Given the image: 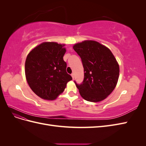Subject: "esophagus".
<instances>
[{
	"instance_id": "obj_1",
	"label": "esophagus",
	"mask_w": 146,
	"mask_h": 146,
	"mask_svg": "<svg viewBox=\"0 0 146 146\" xmlns=\"http://www.w3.org/2000/svg\"><path fill=\"white\" fill-rule=\"evenodd\" d=\"M71 76H72V78L74 79V74H71Z\"/></svg>"
}]
</instances>
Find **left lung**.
<instances>
[{"instance_id": "obj_1", "label": "left lung", "mask_w": 146, "mask_h": 146, "mask_svg": "<svg viewBox=\"0 0 146 146\" xmlns=\"http://www.w3.org/2000/svg\"><path fill=\"white\" fill-rule=\"evenodd\" d=\"M74 50L80 56L84 80L76 85L82 98L92 102L104 100L116 88L119 66L109 48L98 41L85 40L75 44Z\"/></svg>"}]
</instances>
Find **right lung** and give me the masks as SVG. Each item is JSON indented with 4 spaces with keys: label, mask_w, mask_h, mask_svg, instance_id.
I'll return each instance as SVG.
<instances>
[{
    "label": "right lung",
    "mask_w": 146,
    "mask_h": 146,
    "mask_svg": "<svg viewBox=\"0 0 146 146\" xmlns=\"http://www.w3.org/2000/svg\"><path fill=\"white\" fill-rule=\"evenodd\" d=\"M64 46V44L44 42L34 47L26 58V80L34 93L42 99H56L72 80L66 72Z\"/></svg>",
    "instance_id": "obj_1"
}]
</instances>
